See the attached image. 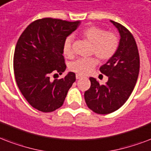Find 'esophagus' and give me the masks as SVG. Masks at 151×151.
<instances>
[{"mask_svg":"<svg viewBox=\"0 0 151 151\" xmlns=\"http://www.w3.org/2000/svg\"><path fill=\"white\" fill-rule=\"evenodd\" d=\"M76 79H80V78H82V76L80 74H76Z\"/></svg>","mask_w":151,"mask_h":151,"instance_id":"34e87169","label":"esophagus"}]
</instances>
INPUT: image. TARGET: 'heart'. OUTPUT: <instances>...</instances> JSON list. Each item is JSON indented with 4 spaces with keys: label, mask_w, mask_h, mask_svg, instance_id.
I'll use <instances>...</instances> for the list:
<instances>
[{
    "label": "heart",
    "mask_w": 151,
    "mask_h": 151,
    "mask_svg": "<svg viewBox=\"0 0 151 151\" xmlns=\"http://www.w3.org/2000/svg\"><path fill=\"white\" fill-rule=\"evenodd\" d=\"M81 36L92 43V53H94L99 60H106L115 53L118 47V38L115 34L109 31L105 32L103 29L99 27L91 26L84 29ZM63 52L68 57L72 56V40L71 38L65 39L63 45ZM98 64L94 57L81 58L75 60L70 65L72 72L80 75H86L91 72Z\"/></svg>",
    "instance_id": "obj_1"
}]
</instances>
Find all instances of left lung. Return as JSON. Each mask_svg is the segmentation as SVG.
Returning <instances> with one entry per match:
<instances>
[{
  "label": "left lung",
  "mask_w": 151,
  "mask_h": 151,
  "mask_svg": "<svg viewBox=\"0 0 151 151\" xmlns=\"http://www.w3.org/2000/svg\"><path fill=\"white\" fill-rule=\"evenodd\" d=\"M110 22L120 34V42L113 57L100 68V72L108 76V81L100 85L96 79L91 77V87L84 94L86 106L99 114L113 113L125 103L139 72V55L135 38L124 26Z\"/></svg>",
  "instance_id": "left-lung-1"
}]
</instances>
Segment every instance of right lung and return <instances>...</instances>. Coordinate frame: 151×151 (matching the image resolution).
I'll return each mask as SVG.
<instances>
[{"instance_id": "right-lung-1", "label": "right lung", "mask_w": 151, "mask_h": 151, "mask_svg": "<svg viewBox=\"0 0 151 151\" xmlns=\"http://www.w3.org/2000/svg\"><path fill=\"white\" fill-rule=\"evenodd\" d=\"M80 23L41 19L31 23L19 38L13 60L16 83L26 100L38 110L50 113L60 108L76 81L72 72L53 81L50 76L66 69L64 42Z\"/></svg>"}]
</instances>
